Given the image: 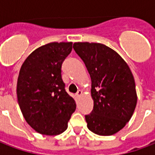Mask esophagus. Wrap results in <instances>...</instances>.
Listing matches in <instances>:
<instances>
[{
  "mask_svg": "<svg viewBox=\"0 0 155 155\" xmlns=\"http://www.w3.org/2000/svg\"><path fill=\"white\" fill-rule=\"evenodd\" d=\"M75 95H76V97H77L78 99H79V98H81V96L82 95V91H78L77 93H76V94H75Z\"/></svg>",
  "mask_w": 155,
  "mask_h": 155,
  "instance_id": "34e87169",
  "label": "esophagus"
}]
</instances>
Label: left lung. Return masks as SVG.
Instances as JSON below:
<instances>
[{
  "mask_svg": "<svg viewBox=\"0 0 155 155\" xmlns=\"http://www.w3.org/2000/svg\"><path fill=\"white\" fill-rule=\"evenodd\" d=\"M73 48L91 75L94 108L85 115L88 129L99 135L114 134L126 125L136 107L133 74L123 58L105 45L75 42Z\"/></svg>",
  "mask_w": 155,
  "mask_h": 155,
  "instance_id": "1",
  "label": "left lung"
}]
</instances>
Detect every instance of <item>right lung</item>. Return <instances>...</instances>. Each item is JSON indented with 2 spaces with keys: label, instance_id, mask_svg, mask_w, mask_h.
<instances>
[{
  "label": "right lung",
  "instance_id": "obj_1",
  "mask_svg": "<svg viewBox=\"0 0 155 155\" xmlns=\"http://www.w3.org/2000/svg\"><path fill=\"white\" fill-rule=\"evenodd\" d=\"M71 51L72 42L48 43L33 51L19 72V106L29 125L41 134L63 133L75 110L61 77V65Z\"/></svg>",
  "mask_w": 155,
  "mask_h": 155
}]
</instances>
